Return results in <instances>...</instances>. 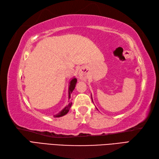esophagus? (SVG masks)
Wrapping results in <instances>:
<instances>
[{
    "instance_id": "obj_1",
    "label": "esophagus",
    "mask_w": 159,
    "mask_h": 159,
    "mask_svg": "<svg viewBox=\"0 0 159 159\" xmlns=\"http://www.w3.org/2000/svg\"><path fill=\"white\" fill-rule=\"evenodd\" d=\"M79 76L80 80H85L87 78V74L86 70L83 68L80 69L79 72Z\"/></svg>"
}]
</instances>
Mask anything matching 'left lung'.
Here are the masks:
<instances>
[{
	"instance_id": "1",
	"label": "left lung",
	"mask_w": 159,
	"mask_h": 159,
	"mask_svg": "<svg viewBox=\"0 0 159 159\" xmlns=\"http://www.w3.org/2000/svg\"><path fill=\"white\" fill-rule=\"evenodd\" d=\"M91 96H92V95H91ZM92 102H93V99H92Z\"/></svg>"
}]
</instances>
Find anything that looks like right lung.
Segmentation results:
<instances>
[{
    "mask_svg": "<svg viewBox=\"0 0 159 159\" xmlns=\"http://www.w3.org/2000/svg\"><path fill=\"white\" fill-rule=\"evenodd\" d=\"M77 83V79H76L75 77H73L71 79L70 81L69 82V86H68V98H70V95L71 93H72L73 90L75 88V86H76V84ZM72 102H69L67 105H66L65 107L63 108V109L60 111L59 113H58L57 114L55 115L54 117H62L63 116H65L67 113H68V111L70 109L71 106H72Z\"/></svg>",
    "mask_w": 159,
    "mask_h": 159,
    "instance_id": "1",
    "label": "right lung"
}]
</instances>
